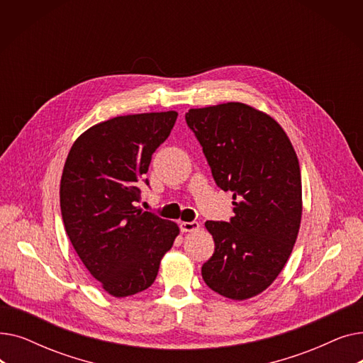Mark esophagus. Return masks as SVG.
<instances>
[{
    "label": "esophagus",
    "instance_id": "esophagus-1",
    "mask_svg": "<svg viewBox=\"0 0 363 363\" xmlns=\"http://www.w3.org/2000/svg\"><path fill=\"white\" fill-rule=\"evenodd\" d=\"M200 228V223L196 222V220H191V222H179V230L182 233H193V231H197Z\"/></svg>",
    "mask_w": 363,
    "mask_h": 363
}]
</instances>
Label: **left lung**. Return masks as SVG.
<instances>
[{
	"label": "left lung",
	"mask_w": 363,
	"mask_h": 363,
	"mask_svg": "<svg viewBox=\"0 0 363 363\" xmlns=\"http://www.w3.org/2000/svg\"><path fill=\"white\" fill-rule=\"evenodd\" d=\"M223 191H233L230 222L207 220L213 256L201 277L218 294L245 300L266 290L282 271L301 219V177L296 151L284 129L242 103L185 113Z\"/></svg>",
	"instance_id": "obj_1"
}]
</instances>
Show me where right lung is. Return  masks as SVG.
Wrapping results in <instances>:
<instances>
[{"mask_svg":"<svg viewBox=\"0 0 363 363\" xmlns=\"http://www.w3.org/2000/svg\"><path fill=\"white\" fill-rule=\"evenodd\" d=\"M177 118V111L113 118L85 130L66 159L60 208L67 237L114 297L147 290L179 234L175 222L137 207L152 152Z\"/></svg>","mask_w":363,"mask_h":363,"instance_id":"obj_1","label":"right lung"}]
</instances>
